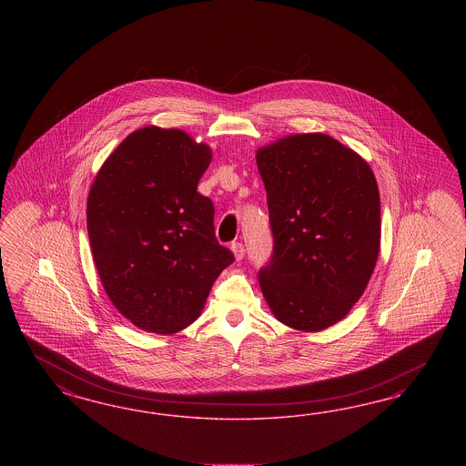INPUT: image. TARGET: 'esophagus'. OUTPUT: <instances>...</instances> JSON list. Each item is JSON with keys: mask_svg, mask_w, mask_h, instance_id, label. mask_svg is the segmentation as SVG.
Masks as SVG:
<instances>
[{"mask_svg": "<svg viewBox=\"0 0 466 466\" xmlns=\"http://www.w3.org/2000/svg\"><path fill=\"white\" fill-rule=\"evenodd\" d=\"M230 249H232V253H234V258H236L238 261H240V259L244 258V253H246V249H244V244H242V242H234Z\"/></svg>", "mask_w": 466, "mask_h": 466, "instance_id": "1", "label": "esophagus"}]
</instances>
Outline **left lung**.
Masks as SVG:
<instances>
[{"instance_id": "8db88e82", "label": "left lung", "mask_w": 466, "mask_h": 466, "mask_svg": "<svg viewBox=\"0 0 466 466\" xmlns=\"http://www.w3.org/2000/svg\"><path fill=\"white\" fill-rule=\"evenodd\" d=\"M273 254L259 269L275 318L299 331L343 319L366 290L381 244L380 189L366 160L325 133L261 147Z\"/></svg>"}]
</instances>
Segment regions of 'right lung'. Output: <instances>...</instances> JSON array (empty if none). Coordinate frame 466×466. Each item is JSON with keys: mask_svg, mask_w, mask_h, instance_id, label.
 Wrapping results in <instances>:
<instances>
[{"mask_svg": "<svg viewBox=\"0 0 466 466\" xmlns=\"http://www.w3.org/2000/svg\"><path fill=\"white\" fill-rule=\"evenodd\" d=\"M212 150L181 129L141 127L102 164L86 201V230L114 308L145 331L191 325L234 261L197 191Z\"/></svg>", "mask_w": 466, "mask_h": 466, "instance_id": "1", "label": "right lung"}]
</instances>
